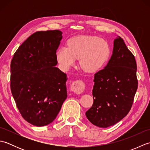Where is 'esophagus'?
Listing matches in <instances>:
<instances>
[{
	"label": "esophagus",
	"mask_w": 150,
	"mask_h": 150,
	"mask_svg": "<svg viewBox=\"0 0 150 150\" xmlns=\"http://www.w3.org/2000/svg\"><path fill=\"white\" fill-rule=\"evenodd\" d=\"M85 89V84L81 80L75 81L71 84V90L76 94H81Z\"/></svg>",
	"instance_id": "1"
}]
</instances>
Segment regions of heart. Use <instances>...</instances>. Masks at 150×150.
<instances>
[{
	"label": "heart",
	"mask_w": 150,
	"mask_h": 150,
	"mask_svg": "<svg viewBox=\"0 0 150 150\" xmlns=\"http://www.w3.org/2000/svg\"><path fill=\"white\" fill-rule=\"evenodd\" d=\"M111 53L109 44L97 36L81 35L70 39L68 47L58 49L56 58L62 69H68L80 58V64L85 71L95 72L107 62Z\"/></svg>",
	"instance_id": "b5f03b06"
}]
</instances>
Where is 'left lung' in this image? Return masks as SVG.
Segmentation results:
<instances>
[{
	"mask_svg": "<svg viewBox=\"0 0 150 150\" xmlns=\"http://www.w3.org/2000/svg\"><path fill=\"white\" fill-rule=\"evenodd\" d=\"M93 82V104L86 115L93 125L108 128L128 115L138 88L135 57L121 37L114 40L112 55Z\"/></svg>",
	"mask_w": 150,
	"mask_h": 150,
	"instance_id": "obj_1",
	"label": "left lung"
}]
</instances>
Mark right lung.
I'll use <instances>...</instances> for the list:
<instances>
[{
    "mask_svg": "<svg viewBox=\"0 0 150 150\" xmlns=\"http://www.w3.org/2000/svg\"><path fill=\"white\" fill-rule=\"evenodd\" d=\"M62 33L57 30L37 31L11 60L12 95L22 117L34 126L53 122L67 97V76L55 67Z\"/></svg>",
    "mask_w": 150,
    "mask_h": 150,
    "instance_id": "right-lung-1",
    "label": "right lung"
}]
</instances>
